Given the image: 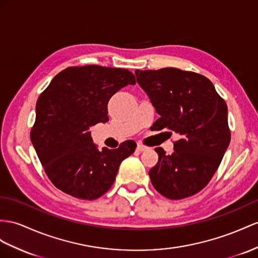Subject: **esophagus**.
I'll list each match as a JSON object with an SVG mask.
<instances>
[{
  "mask_svg": "<svg viewBox=\"0 0 258 258\" xmlns=\"http://www.w3.org/2000/svg\"><path fill=\"white\" fill-rule=\"evenodd\" d=\"M148 149V147L147 146H145V145H143V144H141V143H138L137 144V148H136V150L137 151H145V150H147Z\"/></svg>",
  "mask_w": 258,
  "mask_h": 258,
  "instance_id": "obj_1",
  "label": "esophagus"
}]
</instances>
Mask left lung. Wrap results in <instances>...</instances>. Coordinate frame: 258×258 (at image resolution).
I'll return each mask as SVG.
<instances>
[{
	"label": "left lung",
	"mask_w": 258,
	"mask_h": 258,
	"mask_svg": "<svg viewBox=\"0 0 258 258\" xmlns=\"http://www.w3.org/2000/svg\"><path fill=\"white\" fill-rule=\"evenodd\" d=\"M137 83L160 117L156 131L180 136L172 155L155 148L159 159L149 170L154 187L169 200H182L202 190L214 176L230 144L228 107L207 77L166 68L135 71Z\"/></svg>",
	"instance_id": "left-lung-1"
}]
</instances>
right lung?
<instances>
[{"label":"right lung","mask_w":258,"mask_h":258,"mask_svg":"<svg viewBox=\"0 0 258 258\" xmlns=\"http://www.w3.org/2000/svg\"><path fill=\"white\" fill-rule=\"evenodd\" d=\"M135 84L132 72L99 65L68 68L52 79L38 98L30 140L55 187L88 201L110 189L136 144L126 141L116 149L99 150L89 127L108 122L110 98Z\"/></svg>","instance_id":"add662e5"}]
</instances>
